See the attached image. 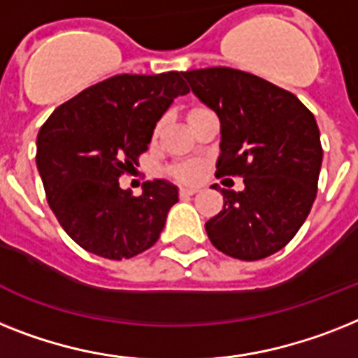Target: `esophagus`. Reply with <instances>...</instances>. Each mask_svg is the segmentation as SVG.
Instances as JSON below:
<instances>
[{
  "label": "esophagus",
  "mask_w": 358,
  "mask_h": 358,
  "mask_svg": "<svg viewBox=\"0 0 358 358\" xmlns=\"http://www.w3.org/2000/svg\"><path fill=\"white\" fill-rule=\"evenodd\" d=\"M197 188L196 186H182L181 190H179V196L181 197H190V196H194V194H197Z\"/></svg>",
  "instance_id": "1"
}]
</instances>
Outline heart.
<instances>
[{"instance_id":"heart-1","label":"heart","mask_w":358,"mask_h":358,"mask_svg":"<svg viewBox=\"0 0 358 358\" xmlns=\"http://www.w3.org/2000/svg\"><path fill=\"white\" fill-rule=\"evenodd\" d=\"M176 176L181 179V181H192L199 176V166L194 164V162H186V164H181V166L176 168Z\"/></svg>"}]
</instances>
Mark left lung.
Segmentation results:
<instances>
[{
	"label": "left lung",
	"instance_id": "8db88e82",
	"mask_svg": "<svg viewBox=\"0 0 358 358\" xmlns=\"http://www.w3.org/2000/svg\"><path fill=\"white\" fill-rule=\"evenodd\" d=\"M182 76L220 117L215 176L245 182L241 192L221 190L223 210L205 225L212 245L243 262L278 252L317 197L322 144L315 115L291 91L245 71L208 67Z\"/></svg>",
	"mask_w": 358,
	"mask_h": 358
}]
</instances>
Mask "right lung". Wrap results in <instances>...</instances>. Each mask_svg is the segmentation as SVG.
I'll return each instance as SVG.
<instances>
[{
    "label": "right lung",
    "instance_id": "right-lung-1",
    "mask_svg": "<svg viewBox=\"0 0 358 358\" xmlns=\"http://www.w3.org/2000/svg\"><path fill=\"white\" fill-rule=\"evenodd\" d=\"M181 73L115 75L55 109L36 138V166L56 220L96 256L128 259L155 245L177 188L162 179L141 196L119 177L138 166L155 124L188 93Z\"/></svg>",
    "mask_w": 358,
    "mask_h": 358
}]
</instances>
